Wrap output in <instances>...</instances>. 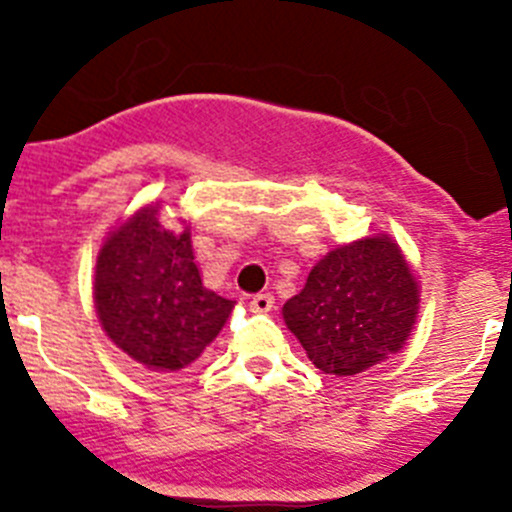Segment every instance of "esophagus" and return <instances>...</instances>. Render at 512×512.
Wrapping results in <instances>:
<instances>
[{"label":"esophagus","instance_id":"1","mask_svg":"<svg viewBox=\"0 0 512 512\" xmlns=\"http://www.w3.org/2000/svg\"><path fill=\"white\" fill-rule=\"evenodd\" d=\"M248 305H251L253 312H269L271 307H274V297H271L269 292H266V295H253Z\"/></svg>","mask_w":512,"mask_h":512}]
</instances>
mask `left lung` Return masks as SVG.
<instances>
[{
  "mask_svg": "<svg viewBox=\"0 0 512 512\" xmlns=\"http://www.w3.org/2000/svg\"><path fill=\"white\" fill-rule=\"evenodd\" d=\"M418 310L413 266L397 241L377 233L325 253L282 315L320 372L354 377L400 354Z\"/></svg>",
  "mask_w": 512,
  "mask_h": 512,
  "instance_id": "left-lung-1",
  "label": "left lung"
}]
</instances>
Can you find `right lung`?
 <instances>
[{
	"mask_svg": "<svg viewBox=\"0 0 512 512\" xmlns=\"http://www.w3.org/2000/svg\"><path fill=\"white\" fill-rule=\"evenodd\" d=\"M169 228L161 205H143L107 233L94 269V307L122 354L151 372H179L200 359L235 302L202 284L189 223Z\"/></svg>",
	"mask_w": 512,
	"mask_h": 512,
	"instance_id": "add662e5",
	"label": "right lung"
}]
</instances>
